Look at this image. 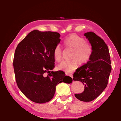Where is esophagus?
I'll return each mask as SVG.
<instances>
[{
    "label": "esophagus",
    "instance_id": "obj_1",
    "mask_svg": "<svg viewBox=\"0 0 121 121\" xmlns=\"http://www.w3.org/2000/svg\"><path fill=\"white\" fill-rule=\"evenodd\" d=\"M66 75H69V76H70V77H71L72 78H73V75L72 74H68V73H66Z\"/></svg>",
    "mask_w": 121,
    "mask_h": 121
}]
</instances>
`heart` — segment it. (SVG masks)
<instances>
[{
	"label": "heart",
	"mask_w": 121,
	"mask_h": 121,
	"mask_svg": "<svg viewBox=\"0 0 121 121\" xmlns=\"http://www.w3.org/2000/svg\"><path fill=\"white\" fill-rule=\"evenodd\" d=\"M64 45L68 48L73 49L71 60H65L58 65L59 69L66 73H70L77 68L79 63L84 65L88 62L92 55V49L90 45L86 43V40L77 35H71L64 40ZM53 56L56 61L62 58V49L56 46L53 50Z\"/></svg>",
	"instance_id": "obj_1"
}]
</instances>
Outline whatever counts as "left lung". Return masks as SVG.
<instances>
[{
    "label": "left lung",
    "mask_w": 121,
    "mask_h": 121,
    "mask_svg": "<svg viewBox=\"0 0 121 121\" xmlns=\"http://www.w3.org/2000/svg\"><path fill=\"white\" fill-rule=\"evenodd\" d=\"M84 35L91 45L92 55L88 62L76 70L73 80L85 85L84 91L75 96L81 101L90 102L106 87L112 68L109 50L104 40L93 32Z\"/></svg>",
    "instance_id": "1"
}]
</instances>
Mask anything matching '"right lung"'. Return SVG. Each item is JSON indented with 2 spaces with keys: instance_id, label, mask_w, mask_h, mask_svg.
<instances>
[{
  "instance_id": "right-lung-1",
  "label": "right lung",
  "mask_w": 121,
  "mask_h": 121,
  "mask_svg": "<svg viewBox=\"0 0 121 121\" xmlns=\"http://www.w3.org/2000/svg\"><path fill=\"white\" fill-rule=\"evenodd\" d=\"M60 37L58 32L35 30L16 49L13 65L17 84L22 93L35 103L50 101L56 85L72 82L62 71H51L54 68L53 50L60 43Z\"/></svg>"
}]
</instances>
